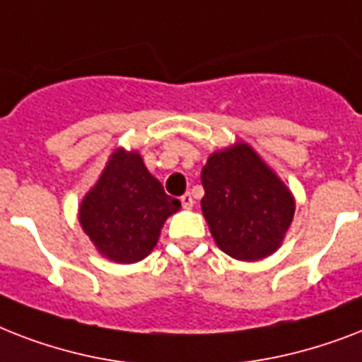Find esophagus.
Instances as JSON below:
<instances>
[{"label": "esophagus", "instance_id": "obj_1", "mask_svg": "<svg viewBox=\"0 0 362 362\" xmlns=\"http://www.w3.org/2000/svg\"><path fill=\"white\" fill-rule=\"evenodd\" d=\"M180 203H182V206H184V209H192L193 203H195V201H193L192 193H189V192L184 193V195L180 197Z\"/></svg>", "mask_w": 362, "mask_h": 362}]
</instances>
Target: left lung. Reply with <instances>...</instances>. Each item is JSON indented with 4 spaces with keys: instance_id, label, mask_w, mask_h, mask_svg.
Listing matches in <instances>:
<instances>
[{
    "instance_id": "1",
    "label": "left lung",
    "mask_w": 362,
    "mask_h": 362,
    "mask_svg": "<svg viewBox=\"0 0 362 362\" xmlns=\"http://www.w3.org/2000/svg\"><path fill=\"white\" fill-rule=\"evenodd\" d=\"M201 182V209L221 252L238 261H259L281 246L295 199L250 144L237 142L212 153Z\"/></svg>"
}]
</instances>
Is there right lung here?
Returning <instances> with one entry per match:
<instances>
[{
    "label": "right lung",
    "instance_id": "obj_1",
    "mask_svg": "<svg viewBox=\"0 0 362 362\" xmlns=\"http://www.w3.org/2000/svg\"><path fill=\"white\" fill-rule=\"evenodd\" d=\"M180 210L141 153L118 148L82 199L78 220L98 252L115 263H136L158 244L165 220Z\"/></svg>",
    "mask_w": 362,
    "mask_h": 362
}]
</instances>
